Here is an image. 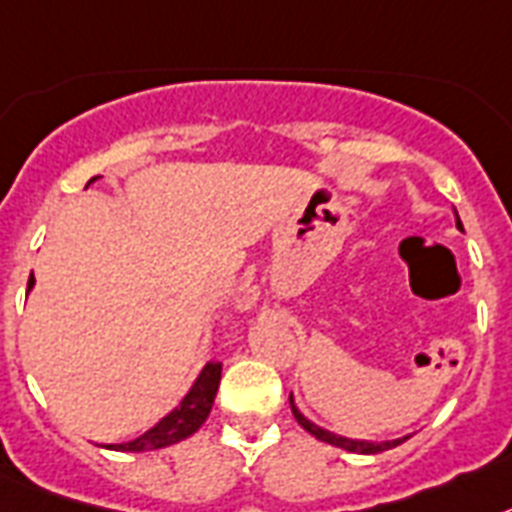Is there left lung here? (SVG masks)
I'll return each mask as SVG.
<instances>
[{
  "label": "left lung",
  "mask_w": 512,
  "mask_h": 512,
  "mask_svg": "<svg viewBox=\"0 0 512 512\" xmlns=\"http://www.w3.org/2000/svg\"><path fill=\"white\" fill-rule=\"evenodd\" d=\"M455 227H458V230H463V225H460L458 211H455ZM290 408H293L295 421H298V424H301L308 434H314V437L319 439V442H327V445H332V447H342V450H348V453L377 455V453H384V450H392V447L403 445L405 439H411V434H405V437H398V439H387V442H369V439L340 437V434L329 432V429H322V426L314 424V421H308V418L303 416L301 411H298V405H295L293 395H290Z\"/></svg>",
  "instance_id": "8db88e82"
}]
</instances>
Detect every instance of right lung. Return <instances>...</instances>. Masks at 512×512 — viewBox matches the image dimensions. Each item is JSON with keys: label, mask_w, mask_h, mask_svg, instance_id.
<instances>
[{"label": "right lung", "mask_w": 512, "mask_h": 512, "mask_svg": "<svg viewBox=\"0 0 512 512\" xmlns=\"http://www.w3.org/2000/svg\"><path fill=\"white\" fill-rule=\"evenodd\" d=\"M33 285H36V280H33L31 274L28 293L33 290ZM219 379H222V363H206L201 374L196 377V382L190 384V390L185 392V398L167 416L159 418L151 429H146L138 437L128 439V442H112V445L101 447L117 450V453H146V450H159V447H170L175 442H183L190 434H196L201 429V424L209 418L211 405H214V398H217Z\"/></svg>", "instance_id": "obj_1"}]
</instances>
